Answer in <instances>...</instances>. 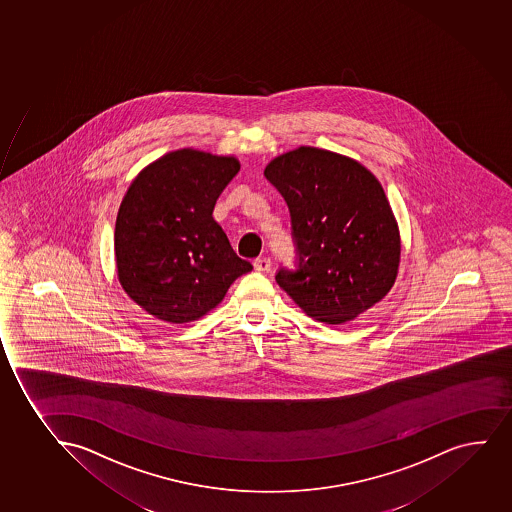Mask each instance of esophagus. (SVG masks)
Listing matches in <instances>:
<instances>
[{
  "label": "esophagus",
  "instance_id": "obj_1",
  "mask_svg": "<svg viewBox=\"0 0 512 512\" xmlns=\"http://www.w3.org/2000/svg\"><path fill=\"white\" fill-rule=\"evenodd\" d=\"M253 265L258 271H270L271 261L268 258H256Z\"/></svg>",
  "mask_w": 512,
  "mask_h": 512
}]
</instances>
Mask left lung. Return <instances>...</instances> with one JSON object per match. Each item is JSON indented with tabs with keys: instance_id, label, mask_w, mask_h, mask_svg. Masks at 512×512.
Instances as JSON below:
<instances>
[{
	"instance_id": "8db88e82",
	"label": "left lung",
	"mask_w": 512,
	"mask_h": 512,
	"mask_svg": "<svg viewBox=\"0 0 512 512\" xmlns=\"http://www.w3.org/2000/svg\"><path fill=\"white\" fill-rule=\"evenodd\" d=\"M265 176L290 212L294 268L278 285L311 318L355 319L388 294L400 263V234L381 184L355 160L300 147L271 160Z\"/></svg>"
}]
</instances>
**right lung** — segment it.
<instances>
[{
    "label": "right lung",
    "mask_w": 512,
    "mask_h": 512,
    "mask_svg": "<svg viewBox=\"0 0 512 512\" xmlns=\"http://www.w3.org/2000/svg\"><path fill=\"white\" fill-rule=\"evenodd\" d=\"M241 169L234 157L177 150L141 172L124 196L114 251L126 294L155 318L183 324L222 302L253 265L213 220Z\"/></svg>",
    "instance_id": "1"
}]
</instances>
